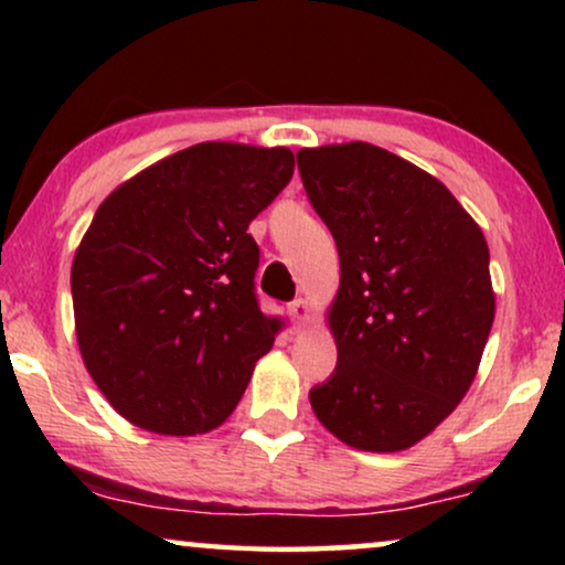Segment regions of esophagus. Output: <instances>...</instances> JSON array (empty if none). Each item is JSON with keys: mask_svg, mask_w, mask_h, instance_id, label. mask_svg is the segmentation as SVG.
Wrapping results in <instances>:
<instances>
[{"mask_svg": "<svg viewBox=\"0 0 565 565\" xmlns=\"http://www.w3.org/2000/svg\"><path fill=\"white\" fill-rule=\"evenodd\" d=\"M288 313H290L292 323H296V329L306 327V323L311 321V306H308V300H306V298L292 300V303L288 306Z\"/></svg>", "mask_w": 565, "mask_h": 565, "instance_id": "obj_1", "label": "esophagus"}]
</instances>
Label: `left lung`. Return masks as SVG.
Returning <instances> with one entry per match:
<instances>
[{
  "label": "left lung",
  "instance_id": "1",
  "mask_svg": "<svg viewBox=\"0 0 565 565\" xmlns=\"http://www.w3.org/2000/svg\"><path fill=\"white\" fill-rule=\"evenodd\" d=\"M298 172L342 269L327 311L337 370L311 408L354 450H406L481 365L497 313L489 244L437 177L381 146L300 149Z\"/></svg>",
  "mask_w": 565,
  "mask_h": 565
}]
</instances>
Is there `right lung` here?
<instances>
[{"label":"right lung","instance_id":"right-lung-1","mask_svg":"<svg viewBox=\"0 0 565 565\" xmlns=\"http://www.w3.org/2000/svg\"><path fill=\"white\" fill-rule=\"evenodd\" d=\"M285 146L205 141L97 207L72 262L76 344L115 412L153 435L221 427L280 319L259 311L249 223L290 182Z\"/></svg>","mask_w":565,"mask_h":565}]
</instances>
